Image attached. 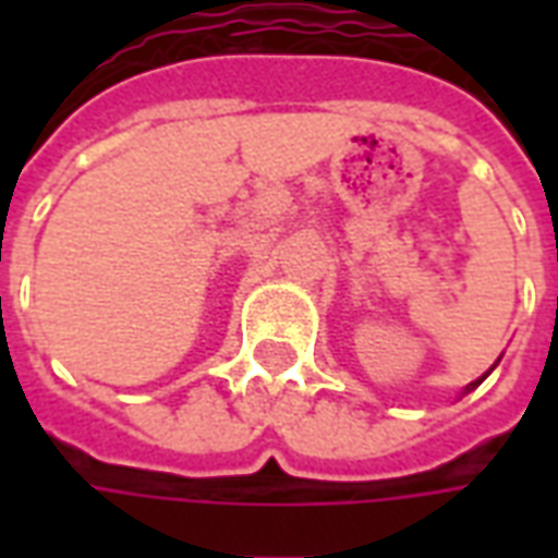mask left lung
I'll return each instance as SVG.
<instances>
[{"label": "left lung", "mask_w": 558, "mask_h": 558, "mask_svg": "<svg viewBox=\"0 0 558 558\" xmlns=\"http://www.w3.org/2000/svg\"><path fill=\"white\" fill-rule=\"evenodd\" d=\"M493 367H496V364H493ZM493 367H490V371H493ZM490 371H487V374H490ZM487 374L481 376V379H475V383H469V386H466V395H469V391H472V388H478L481 383H484V379H487Z\"/></svg>", "instance_id": "1"}]
</instances>
